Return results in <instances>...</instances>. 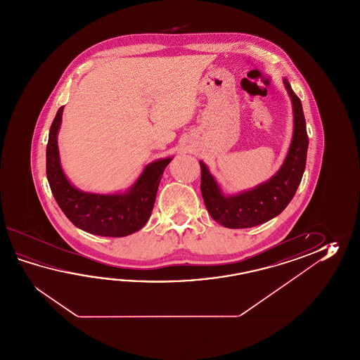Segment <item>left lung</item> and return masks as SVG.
I'll return each mask as SVG.
<instances>
[{"mask_svg":"<svg viewBox=\"0 0 360 360\" xmlns=\"http://www.w3.org/2000/svg\"><path fill=\"white\" fill-rule=\"evenodd\" d=\"M284 86L293 107V138L282 167L266 183L237 195L222 194L219 184L210 174L206 165H200V191L207 211L214 221L230 229L252 228L271 220L283 211L299 188L306 166L309 138L305 117L299 96L284 78Z\"/></svg>","mask_w":360,"mask_h":360,"instance_id":"8db88e82","label":"left lung"}]
</instances>
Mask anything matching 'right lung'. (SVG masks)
Here are the masks:
<instances>
[{"label":"right lung","instance_id":"1","mask_svg":"<svg viewBox=\"0 0 360 360\" xmlns=\"http://www.w3.org/2000/svg\"><path fill=\"white\" fill-rule=\"evenodd\" d=\"M64 107L51 123L46 146V175L55 200L77 228L101 237H126L146 225L153 211L163 171L172 158L152 162L126 193L96 194L78 191L64 175L58 149Z\"/></svg>","mask_w":360,"mask_h":360}]
</instances>
